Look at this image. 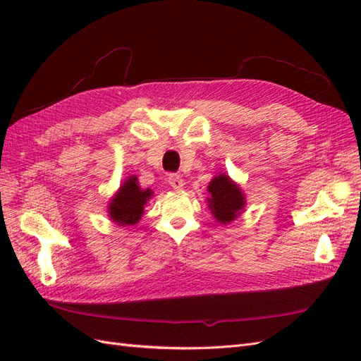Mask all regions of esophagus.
<instances>
[{"instance_id":"34e87169","label":"esophagus","mask_w":361,"mask_h":361,"mask_svg":"<svg viewBox=\"0 0 361 361\" xmlns=\"http://www.w3.org/2000/svg\"><path fill=\"white\" fill-rule=\"evenodd\" d=\"M169 183H170V187L176 191H180L183 188V179L179 176V174H170Z\"/></svg>"}]
</instances>
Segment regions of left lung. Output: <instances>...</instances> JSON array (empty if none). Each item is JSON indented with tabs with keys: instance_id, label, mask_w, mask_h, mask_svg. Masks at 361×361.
Wrapping results in <instances>:
<instances>
[{
	"instance_id": "obj_1",
	"label": "left lung",
	"mask_w": 361,
	"mask_h": 361,
	"mask_svg": "<svg viewBox=\"0 0 361 361\" xmlns=\"http://www.w3.org/2000/svg\"><path fill=\"white\" fill-rule=\"evenodd\" d=\"M207 206L215 220L221 224L233 221L238 215L244 211L245 197L239 188L227 174H218L209 185H207Z\"/></svg>"
}]
</instances>
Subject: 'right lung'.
I'll return each instance as SVG.
<instances>
[{"mask_svg": "<svg viewBox=\"0 0 361 361\" xmlns=\"http://www.w3.org/2000/svg\"><path fill=\"white\" fill-rule=\"evenodd\" d=\"M154 195L149 188L141 190L135 176H129L108 204V216L118 226H134L145 214V204Z\"/></svg>", "mask_w": 361, "mask_h": 361, "instance_id": "obj_1", "label": "right lung"}]
</instances>
